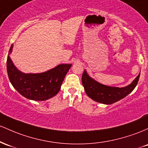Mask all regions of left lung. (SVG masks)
Returning <instances> with one entry per match:
<instances>
[{
    "label": "left lung",
    "instance_id": "obj_1",
    "mask_svg": "<svg viewBox=\"0 0 148 148\" xmlns=\"http://www.w3.org/2000/svg\"><path fill=\"white\" fill-rule=\"evenodd\" d=\"M140 73L130 84L126 87H110L101 84L92 78L84 70L82 76V82L84 91L89 98L100 103L110 105L124 99L130 94L137 85Z\"/></svg>",
    "mask_w": 148,
    "mask_h": 148
}]
</instances>
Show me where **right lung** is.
<instances>
[{"label":"right lung","instance_id":"right-lung-1","mask_svg":"<svg viewBox=\"0 0 148 148\" xmlns=\"http://www.w3.org/2000/svg\"><path fill=\"white\" fill-rule=\"evenodd\" d=\"M7 59L8 77L14 89L26 99L34 101H45L57 94L66 75L72 64H59L40 73H24L16 68L10 54Z\"/></svg>","mask_w":148,"mask_h":148}]
</instances>
